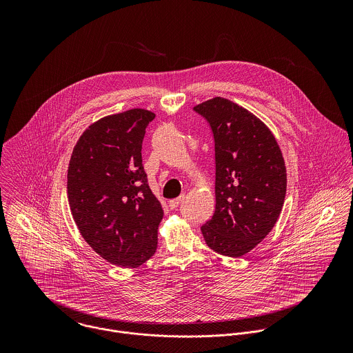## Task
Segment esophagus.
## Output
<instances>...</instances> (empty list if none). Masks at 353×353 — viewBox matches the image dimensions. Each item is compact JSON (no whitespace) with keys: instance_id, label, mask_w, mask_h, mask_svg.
Here are the masks:
<instances>
[{"instance_id":"1","label":"esophagus","mask_w":353,"mask_h":353,"mask_svg":"<svg viewBox=\"0 0 353 353\" xmlns=\"http://www.w3.org/2000/svg\"><path fill=\"white\" fill-rule=\"evenodd\" d=\"M183 199H185V196H181V197L175 199V200H170L168 206H170L171 209H176V208L181 205V202L183 201Z\"/></svg>"}]
</instances>
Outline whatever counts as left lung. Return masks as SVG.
I'll list each match as a JSON object with an SVG mask.
<instances>
[{
  "instance_id": "8db88e82",
  "label": "left lung",
  "mask_w": 353,
  "mask_h": 353,
  "mask_svg": "<svg viewBox=\"0 0 353 353\" xmlns=\"http://www.w3.org/2000/svg\"><path fill=\"white\" fill-rule=\"evenodd\" d=\"M214 139V213L201 227L206 245L225 256L255 249L277 223L287 192L283 152L270 129L245 107L213 98L194 105Z\"/></svg>"
}]
</instances>
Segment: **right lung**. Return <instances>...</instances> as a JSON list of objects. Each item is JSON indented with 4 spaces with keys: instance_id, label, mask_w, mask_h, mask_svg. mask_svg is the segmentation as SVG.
Wrapping results in <instances>:
<instances>
[{
    "instance_id": "right-lung-1",
    "label": "right lung",
    "mask_w": 353,
    "mask_h": 353,
    "mask_svg": "<svg viewBox=\"0 0 353 353\" xmlns=\"http://www.w3.org/2000/svg\"><path fill=\"white\" fill-rule=\"evenodd\" d=\"M153 118L132 108L98 119L80 136L68 167V200L81 236L103 259L128 269L154 254L163 219L141 157Z\"/></svg>"
}]
</instances>
